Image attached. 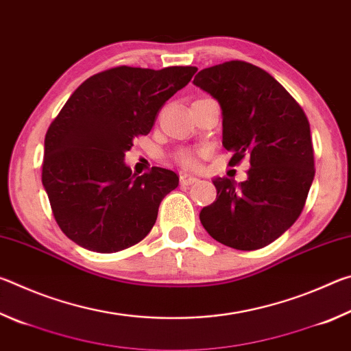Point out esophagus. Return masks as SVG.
<instances>
[{
  "label": "esophagus",
  "mask_w": 351,
  "mask_h": 351,
  "mask_svg": "<svg viewBox=\"0 0 351 351\" xmlns=\"http://www.w3.org/2000/svg\"><path fill=\"white\" fill-rule=\"evenodd\" d=\"M180 181H181L182 186H192V184L198 181V178L193 176V175H189V173H182L180 176Z\"/></svg>",
  "instance_id": "1"
}]
</instances>
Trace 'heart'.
I'll return each instance as SVG.
<instances>
[{"label":"heart","instance_id":"b5f03b06","mask_svg":"<svg viewBox=\"0 0 351 351\" xmlns=\"http://www.w3.org/2000/svg\"><path fill=\"white\" fill-rule=\"evenodd\" d=\"M176 158H178V161H180L182 165H186V167H195V165H197V162H198L197 153L192 152V150L178 152Z\"/></svg>","mask_w":351,"mask_h":351}]
</instances>
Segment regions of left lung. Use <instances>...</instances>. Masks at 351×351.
<instances>
[{
  "mask_svg": "<svg viewBox=\"0 0 351 351\" xmlns=\"http://www.w3.org/2000/svg\"><path fill=\"white\" fill-rule=\"evenodd\" d=\"M193 83L223 110L229 164L249 158L247 180L217 178V201L201 224L223 245L255 251L277 240L304 210L314 180L310 122L274 77L252 63L230 60L201 69Z\"/></svg>",
  "mask_w": 351,
  "mask_h": 351,
  "instance_id": "left-lung-1",
  "label": "left lung"
}]
</instances>
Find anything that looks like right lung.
<instances>
[{"label": "right lung", "mask_w": 351, "mask_h": 351, "mask_svg": "<svg viewBox=\"0 0 351 351\" xmlns=\"http://www.w3.org/2000/svg\"><path fill=\"white\" fill-rule=\"evenodd\" d=\"M198 68L116 66L86 79L47 128L41 182L63 234L94 252L144 240L180 176L162 167L133 175L123 162L159 110Z\"/></svg>", "instance_id": "1"}]
</instances>
